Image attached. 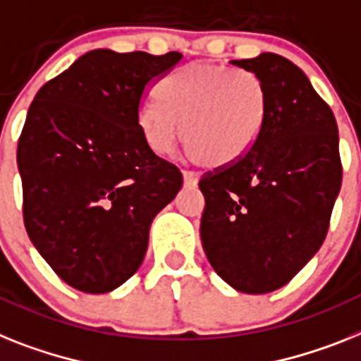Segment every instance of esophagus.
I'll return each mask as SVG.
<instances>
[{
    "instance_id": "1",
    "label": "esophagus",
    "mask_w": 361,
    "mask_h": 361,
    "mask_svg": "<svg viewBox=\"0 0 361 361\" xmlns=\"http://www.w3.org/2000/svg\"><path fill=\"white\" fill-rule=\"evenodd\" d=\"M183 183L187 187H196V183H198V174L192 171H183Z\"/></svg>"
}]
</instances>
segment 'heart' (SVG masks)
I'll list each match as a JSON object with an SVG mask.
<instances>
[{
  "mask_svg": "<svg viewBox=\"0 0 361 361\" xmlns=\"http://www.w3.org/2000/svg\"><path fill=\"white\" fill-rule=\"evenodd\" d=\"M159 101L139 106L137 123L156 154L169 152L180 134L187 156L205 169L233 165L257 143L268 93L255 73L224 63L192 62L157 86Z\"/></svg>",
  "mask_w": 361,
  "mask_h": 361,
  "instance_id": "obj_1",
  "label": "heart"
}]
</instances>
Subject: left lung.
<instances>
[{"label": "left lung", "mask_w": 361, "mask_h": 361, "mask_svg": "<svg viewBox=\"0 0 361 361\" xmlns=\"http://www.w3.org/2000/svg\"><path fill=\"white\" fill-rule=\"evenodd\" d=\"M231 63L262 80L268 114L246 156L202 176L200 237L227 284L268 293L290 283L325 240L341 187L338 124L288 59L262 53Z\"/></svg>", "instance_id": "1"}]
</instances>
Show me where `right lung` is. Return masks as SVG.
<instances>
[{
	"label": "right lung",
	"mask_w": 361,
	"mask_h": 361,
	"mask_svg": "<svg viewBox=\"0 0 361 361\" xmlns=\"http://www.w3.org/2000/svg\"><path fill=\"white\" fill-rule=\"evenodd\" d=\"M181 60L95 49L36 93L18 141L27 235L75 290L106 293L147 253L148 229L183 185L148 147L137 110Z\"/></svg>",
	"instance_id": "add662e5"
}]
</instances>
